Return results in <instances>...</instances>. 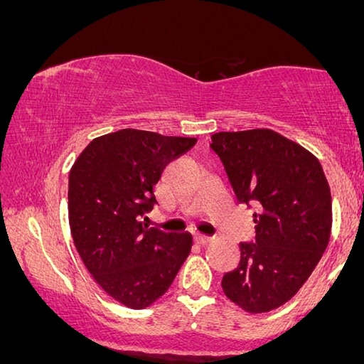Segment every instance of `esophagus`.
<instances>
[{"mask_svg": "<svg viewBox=\"0 0 364 364\" xmlns=\"http://www.w3.org/2000/svg\"><path fill=\"white\" fill-rule=\"evenodd\" d=\"M195 241H197L198 245H207L212 241V236H205V235H195Z\"/></svg>", "mask_w": 364, "mask_h": 364, "instance_id": "obj_1", "label": "esophagus"}]
</instances>
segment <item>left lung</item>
<instances>
[{
	"mask_svg": "<svg viewBox=\"0 0 364 364\" xmlns=\"http://www.w3.org/2000/svg\"><path fill=\"white\" fill-rule=\"evenodd\" d=\"M210 147L238 202L259 207L255 243L240 245V264L221 287L245 312H271L296 296L328 246V182L312 152L272 129L223 131Z\"/></svg>",
	"mask_w": 364,
	"mask_h": 364,
	"instance_id": "8db88e82",
	"label": "left lung"
}]
</instances>
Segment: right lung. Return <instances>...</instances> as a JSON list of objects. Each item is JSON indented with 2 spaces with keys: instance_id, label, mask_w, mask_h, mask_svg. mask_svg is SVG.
I'll return each instance as SVG.
<instances>
[{
  "instance_id": "add662e5",
  "label": "right lung",
  "mask_w": 364,
  "mask_h": 364,
  "mask_svg": "<svg viewBox=\"0 0 364 364\" xmlns=\"http://www.w3.org/2000/svg\"><path fill=\"white\" fill-rule=\"evenodd\" d=\"M195 138L119 129L95 138L68 173L73 245L95 282L124 307L146 309L164 296L187 259L192 235L164 233L141 221L154 186Z\"/></svg>"
}]
</instances>
